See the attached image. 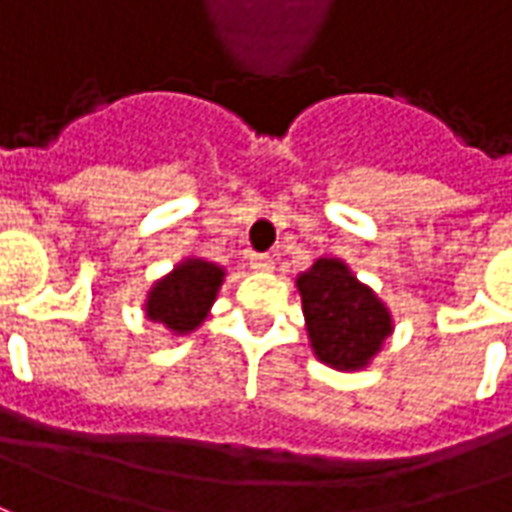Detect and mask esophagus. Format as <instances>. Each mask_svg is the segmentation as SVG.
Returning <instances> with one entry per match:
<instances>
[{"label": "esophagus", "mask_w": 512, "mask_h": 512, "mask_svg": "<svg viewBox=\"0 0 512 512\" xmlns=\"http://www.w3.org/2000/svg\"><path fill=\"white\" fill-rule=\"evenodd\" d=\"M249 263H252L255 271H271V268H274V263H271V257L268 255H252L249 257Z\"/></svg>", "instance_id": "obj_1"}]
</instances>
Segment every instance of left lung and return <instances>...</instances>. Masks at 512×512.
<instances>
[{
    "mask_svg": "<svg viewBox=\"0 0 512 512\" xmlns=\"http://www.w3.org/2000/svg\"><path fill=\"white\" fill-rule=\"evenodd\" d=\"M296 288L313 355L338 371L366 368L393 332L388 307L338 257H318Z\"/></svg>",
    "mask_w": 512,
    "mask_h": 512,
    "instance_id": "1",
    "label": "left lung"
}]
</instances>
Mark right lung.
<instances>
[{
  "mask_svg": "<svg viewBox=\"0 0 512 512\" xmlns=\"http://www.w3.org/2000/svg\"><path fill=\"white\" fill-rule=\"evenodd\" d=\"M224 282V268L202 257H188L171 274L152 285L146 296V318L174 335L194 332L210 313Z\"/></svg>",
  "mask_w": 512,
  "mask_h": 512,
  "instance_id": "1",
  "label": "right lung"
}]
</instances>
